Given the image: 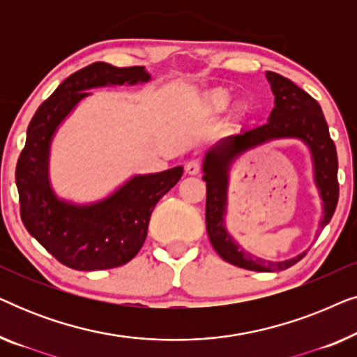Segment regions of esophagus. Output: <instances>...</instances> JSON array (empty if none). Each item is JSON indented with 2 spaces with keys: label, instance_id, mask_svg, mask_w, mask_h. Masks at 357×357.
Masks as SVG:
<instances>
[{
  "label": "esophagus",
  "instance_id": "1",
  "mask_svg": "<svg viewBox=\"0 0 357 357\" xmlns=\"http://www.w3.org/2000/svg\"><path fill=\"white\" fill-rule=\"evenodd\" d=\"M199 169H202V164H199L198 159H192L190 162H187V165H185V172L188 175H198Z\"/></svg>",
  "mask_w": 357,
  "mask_h": 357
}]
</instances>
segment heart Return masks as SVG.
<instances>
[{
  "mask_svg": "<svg viewBox=\"0 0 357 357\" xmlns=\"http://www.w3.org/2000/svg\"><path fill=\"white\" fill-rule=\"evenodd\" d=\"M232 102V94L226 89H213L204 94L202 99H199V109L204 115H218L222 114L224 110L231 105ZM247 114L245 105H238L237 109V116L238 119H243Z\"/></svg>",
  "mask_w": 357,
  "mask_h": 357,
  "instance_id": "b5f03b06",
  "label": "heart"
}]
</instances>
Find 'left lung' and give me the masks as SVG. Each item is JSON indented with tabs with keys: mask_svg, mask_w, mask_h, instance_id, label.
Instances as JSON below:
<instances>
[{
	"mask_svg": "<svg viewBox=\"0 0 357 357\" xmlns=\"http://www.w3.org/2000/svg\"><path fill=\"white\" fill-rule=\"evenodd\" d=\"M275 107L265 125L242 128L208 148L203 158V180L206 182V231L218 255L243 270L275 273L296 265L307 250L286 260H266L247 252L226 227L231 170L238 158L258 146L281 139H297L309 149L312 178L321 199L320 231L330 222L338 203V158L330 138L328 125L319 102L287 77L266 71Z\"/></svg>",
	"mask_w": 357,
	"mask_h": 357,
	"instance_id": "left-lung-1",
	"label": "left lung"
}]
</instances>
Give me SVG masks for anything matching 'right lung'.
<instances>
[{"label":"right lung","instance_id":"1","mask_svg":"<svg viewBox=\"0 0 357 357\" xmlns=\"http://www.w3.org/2000/svg\"><path fill=\"white\" fill-rule=\"evenodd\" d=\"M151 81L144 66L116 68L96 61L66 77L38 107L19 155L16 185L21 218L29 234L63 265L81 271L109 270L128 263L148 236L155 203L175 187L183 167L135 174L94 202L63 198L50 180L56 131L92 89L138 86Z\"/></svg>","mask_w":357,"mask_h":357}]
</instances>
